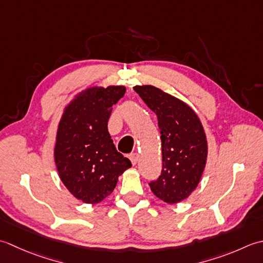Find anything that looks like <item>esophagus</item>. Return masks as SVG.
<instances>
[{
    "instance_id": "1",
    "label": "esophagus",
    "mask_w": 263,
    "mask_h": 263,
    "mask_svg": "<svg viewBox=\"0 0 263 263\" xmlns=\"http://www.w3.org/2000/svg\"><path fill=\"white\" fill-rule=\"evenodd\" d=\"M129 159H130L133 165H135L137 163V161H138L139 155L137 153H132V154H129Z\"/></svg>"
}]
</instances>
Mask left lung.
Instances as JSON below:
<instances>
[{
  "mask_svg": "<svg viewBox=\"0 0 263 263\" xmlns=\"http://www.w3.org/2000/svg\"><path fill=\"white\" fill-rule=\"evenodd\" d=\"M134 89L157 115L161 134L162 171L149 187L158 199L176 204L192 194L204 171V128L196 112L181 100L152 85H137Z\"/></svg>",
  "mask_w": 263,
  "mask_h": 263,
  "instance_id": "obj_1",
  "label": "left lung"
}]
</instances>
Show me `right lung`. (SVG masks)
<instances>
[{
	"label": "right lung",
	"mask_w": 263,
	"mask_h": 263,
	"mask_svg": "<svg viewBox=\"0 0 263 263\" xmlns=\"http://www.w3.org/2000/svg\"><path fill=\"white\" fill-rule=\"evenodd\" d=\"M125 92L120 85L85 88L64 106L59 121L54 146L59 177L87 204L109 196L119 176L132 167L129 159L117 151L108 130L112 106Z\"/></svg>",
	"instance_id": "obj_1"
}]
</instances>
